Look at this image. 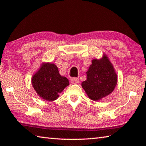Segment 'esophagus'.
<instances>
[{
  "label": "esophagus",
  "mask_w": 146,
  "mask_h": 146,
  "mask_svg": "<svg viewBox=\"0 0 146 146\" xmlns=\"http://www.w3.org/2000/svg\"><path fill=\"white\" fill-rule=\"evenodd\" d=\"M79 78H72L70 80V82L72 84H78L79 82Z\"/></svg>",
  "instance_id": "esophagus-1"
}]
</instances>
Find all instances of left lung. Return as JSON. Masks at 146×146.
<instances>
[{"label":"left lung","mask_w":146,"mask_h":146,"mask_svg":"<svg viewBox=\"0 0 146 146\" xmlns=\"http://www.w3.org/2000/svg\"><path fill=\"white\" fill-rule=\"evenodd\" d=\"M86 75L81 86L92 100L98 101L111 94L117 84V74L106 54L100 59L92 60Z\"/></svg>","instance_id":"8db88e82"}]
</instances>
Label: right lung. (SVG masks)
Masks as SVG:
<instances>
[{
  "label": "right lung",
  "mask_w": 146,
  "mask_h": 146,
  "mask_svg": "<svg viewBox=\"0 0 146 146\" xmlns=\"http://www.w3.org/2000/svg\"><path fill=\"white\" fill-rule=\"evenodd\" d=\"M32 84L39 97L47 101H54L69 85V81L60 75L55 64L47 62L42 63L33 75Z\"/></svg>",
  "instance_id": "1"
}]
</instances>
